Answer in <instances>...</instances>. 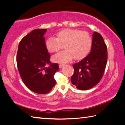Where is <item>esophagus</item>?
Masks as SVG:
<instances>
[{"label":"esophagus","instance_id":"34e87169","mask_svg":"<svg viewBox=\"0 0 125 125\" xmlns=\"http://www.w3.org/2000/svg\"><path fill=\"white\" fill-rule=\"evenodd\" d=\"M64 65V64H59V67H60V68H62Z\"/></svg>","mask_w":125,"mask_h":125}]
</instances>
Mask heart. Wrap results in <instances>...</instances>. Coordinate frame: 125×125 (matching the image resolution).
Wrapping results in <instances>:
<instances>
[{
    "instance_id": "heart-1",
    "label": "heart",
    "mask_w": 125,
    "mask_h": 125,
    "mask_svg": "<svg viewBox=\"0 0 125 125\" xmlns=\"http://www.w3.org/2000/svg\"><path fill=\"white\" fill-rule=\"evenodd\" d=\"M65 50L52 57L54 62L64 63L74 58L80 60L87 56L92 45V39L87 32L79 30L65 29L56 33V38L50 37L46 40L45 46L48 52L58 51L62 45Z\"/></svg>"
}]
</instances>
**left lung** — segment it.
Masks as SVG:
<instances>
[{
  "label": "left lung",
  "instance_id": "8db88e82",
  "mask_svg": "<svg viewBox=\"0 0 125 125\" xmlns=\"http://www.w3.org/2000/svg\"><path fill=\"white\" fill-rule=\"evenodd\" d=\"M107 60L106 45L102 36L94 32L90 53L73 65L74 72L71 77L72 83L82 90L94 87L103 77Z\"/></svg>",
  "mask_w": 125,
  "mask_h": 125
}]
</instances>
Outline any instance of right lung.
Listing matches in <instances>:
<instances>
[{
    "instance_id": "add662e5",
    "label": "right lung",
    "mask_w": 125,
    "mask_h": 125,
    "mask_svg": "<svg viewBox=\"0 0 125 125\" xmlns=\"http://www.w3.org/2000/svg\"><path fill=\"white\" fill-rule=\"evenodd\" d=\"M47 29H35L21 40L17 53V66L27 88L37 94L49 93L56 84L57 63H51L45 46Z\"/></svg>"
}]
</instances>
